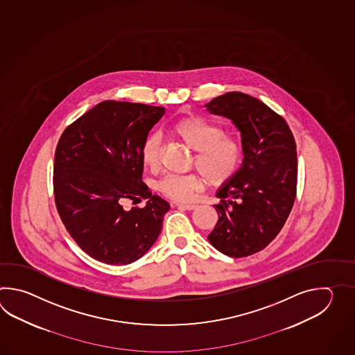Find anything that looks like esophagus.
<instances>
[{
	"mask_svg": "<svg viewBox=\"0 0 355 355\" xmlns=\"http://www.w3.org/2000/svg\"><path fill=\"white\" fill-rule=\"evenodd\" d=\"M176 207H178V208H181V209H187V211H193V209H196V207H198V204L176 203Z\"/></svg>",
	"mask_w": 355,
	"mask_h": 355,
	"instance_id": "obj_1",
	"label": "esophagus"
}]
</instances>
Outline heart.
I'll return each mask as SVG.
<instances>
[{
	"label": "heart",
	"instance_id": "1",
	"mask_svg": "<svg viewBox=\"0 0 355 355\" xmlns=\"http://www.w3.org/2000/svg\"><path fill=\"white\" fill-rule=\"evenodd\" d=\"M168 133L194 152V165L202 173L167 175L157 188L162 194L179 202L190 200L207 181L219 185L232 178L240 165L242 147L237 137L200 116H185L168 127ZM159 137L151 135L144 139L141 157L146 167L155 170L159 164Z\"/></svg>",
	"mask_w": 355,
	"mask_h": 355
}]
</instances>
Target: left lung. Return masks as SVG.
<instances>
[{
  "instance_id": "left-lung-1",
  "label": "left lung",
  "mask_w": 355,
  "mask_h": 355,
  "mask_svg": "<svg viewBox=\"0 0 355 355\" xmlns=\"http://www.w3.org/2000/svg\"><path fill=\"white\" fill-rule=\"evenodd\" d=\"M205 107L241 133V167L217 191L219 218L208 240L227 257H249L279 234L295 203L297 151L287 121L259 98L227 92Z\"/></svg>"
}]
</instances>
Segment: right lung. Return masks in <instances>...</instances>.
Wrapping results in <instances>:
<instances>
[{
    "mask_svg": "<svg viewBox=\"0 0 355 355\" xmlns=\"http://www.w3.org/2000/svg\"><path fill=\"white\" fill-rule=\"evenodd\" d=\"M165 107L105 100L62 133L54 155V200L68 234L89 257L127 265L159 237L170 204L142 181L141 148ZM147 198L127 211V200Z\"/></svg>",
    "mask_w": 355,
    "mask_h": 355,
    "instance_id": "obj_1",
    "label": "right lung"
}]
</instances>
